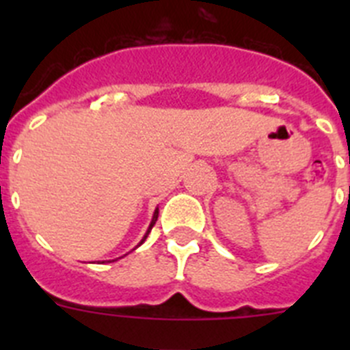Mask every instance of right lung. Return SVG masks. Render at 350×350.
I'll use <instances>...</instances> for the list:
<instances>
[{"instance_id": "right-lung-1", "label": "right lung", "mask_w": 350, "mask_h": 350, "mask_svg": "<svg viewBox=\"0 0 350 350\" xmlns=\"http://www.w3.org/2000/svg\"><path fill=\"white\" fill-rule=\"evenodd\" d=\"M157 215H159V208H156V210H154L152 221H150V224H148V230H147V233H145V234H144V238H142V242H140V243H138V245H137V247H140V245H142V243H144V242H145V238H147V237H148V233H150V230H152V226H154V224H156V221H157ZM137 247H135V249H137ZM113 261H117V259H113Z\"/></svg>"}]
</instances>
